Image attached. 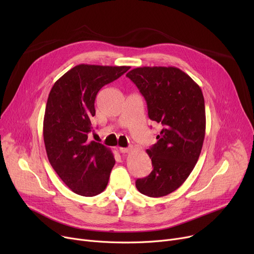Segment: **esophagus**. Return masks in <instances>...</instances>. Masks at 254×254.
Listing matches in <instances>:
<instances>
[{
	"label": "esophagus",
	"instance_id": "obj_1",
	"mask_svg": "<svg viewBox=\"0 0 254 254\" xmlns=\"http://www.w3.org/2000/svg\"><path fill=\"white\" fill-rule=\"evenodd\" d=\"M131 147H127V148H125V147H119V151L122 153H127L129 151H131Z\"/></svg>",
	"mask_w": 254,
	"mask_h": 254
}]
</instances>
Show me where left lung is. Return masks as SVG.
<instances>
[{"label": "left lung", "instance_id": "8db88e82", "mask_svg": "<svg viewBox=\"0 0 254 254\" xmlns=\"http://www.w3.org/2000/svg\"><path fill=\"white\" fill-rule=\"evenodd\" d=\"M127 76L147 103L149 118L163 126L157 142L146 150L153 170L137 179L136 188L145 195L164 196L180 188L201 154L206 131L203 92L175 66H141Z\"/></svg>", "mask_w": 254, "mask_h": 254}]
</instances>
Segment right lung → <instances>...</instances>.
<instances>
[{"mask_svg":"<svg viewBox=\"0 0 254 254\" xmlns=\"http://www.w3.org/2000/svg\"><path fill=\"white\" fill-rule=\"evenodd\" d=\"M129 66L78 64L52 86L44 115L43 138L48 161L68 188L93 196L108 184L115 159L101 143L88 141L99 90Z\"/></svg>","mask_w":254,"mask_h":254,"instance_id":"right-lung-1","label":"right lung"}]
</instances>
